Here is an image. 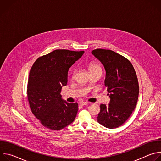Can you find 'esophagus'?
<instances>
[{"instance_id": "obj_1", "label": "esophagus", "mask_w": 161, "mask_h": 161, "mask_svg": "<svg viewBox=\"0 0 161 161\" xmlns=\"http://www.w3.org/2000/svg\"><path fill=\"white\" fill-rule=\"evenodd\" d=\"M88 104V103H87V102H81V103H80V105H81V106H85V105H87V104Z\"/></svg>"}]
</instances>
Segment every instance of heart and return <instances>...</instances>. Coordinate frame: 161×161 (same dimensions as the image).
Segmentation results:
<instances>
[{
    "label": "heart",
    "instance_id": "obj_1",
    "mask_svg": "<svg viewBox=\"0 0 161 161\" xmlns=\"http://www.w3.org/2000/svg\"><path fill=\"white\" fill-rule=\"evenodd\" d=\"M88 69L90 73L95 72V71H101V67L95 62H90L88 65ZM74 73H75V71L73 72V75Z\"/></svg>",
    "mask_w": 161,
    "mask_h": 161
}]
</instances>
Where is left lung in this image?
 Segmentation results:
<instances>
[{
  "label": "left lung",
  "mask_w": 161,
  "mask_h": 161,
  "mask_svg": "<svg viewBox=\"0 0 161 161\" xmlns=\"http://www.w3.org/2000/svg\"><path fill=\"white\" fill-rule=\"evenodd\" d=\"M92 54L104 67V85L110 98L108 106L101 104L97 122L109 129L119 127L131 115L138 99L139 85L135 70L129 60L113 51L97 49Z\"/></svg>",
  "instance_id": "left-lung-1"
}]
</instances>
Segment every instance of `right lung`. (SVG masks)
Masks as SVG:
<instances>
[{"label": "right lung", "instance_id": "add662e5", "mask_svg": "<svg viewBox=\"0 0 161 161\" xmlns=\"http://www.w3.org/2000/svg\"><path fill=\"white\" fill-rule=\"evenodd\" d=\"M84 52L56 50L34 63L29 73L27 97L32 113L45 127L58 130L75 120L78 103L66 102L60 92L67 83L69 69Z\"/></svg>", "mask_w": 161, "mask_h": 161}]
</instances>
